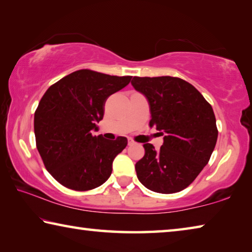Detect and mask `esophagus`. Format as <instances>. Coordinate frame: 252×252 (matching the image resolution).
Masks as SVG:
<instances>
[{"instance_id": "34e87169", "label": "esophagus", "mask_w": 252, "mask_h": 252, "mask_svg": "<svg viewBox=\"0 0 252 252\" xmlns=\"http://www.w3.org/2000/svg\"><path fill=\"white\" fill-rule=\"evenodd\" d=\"M127 144H129V146H132V144H134V141L132 139H129L127 140Z\"/></svg>"}]
</instances>
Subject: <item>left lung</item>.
<instances>
[{
    "instance_id": "left-lung-1",
    "label": "left lung",
    "mask_w": 252,
    "mask_h": 252,
    "mask_svg": "<svg viewBox=\"0 0 252 252\" xmlns=\"http://www.w3.org/2000/svg\"><path fill=\"white\" fill-rule=\"evenodd\" d=\"M131 84L147 97L150 126L164 135L160 150L143 144L146 153L135 163L136 176L155 192H179L193 182L215 150L218 129L212 106L179 78L134 76Z\"/></svg>"
}]
</instances>
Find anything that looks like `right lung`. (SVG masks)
<instances>
[{
  "mask_svg": "<svg viewBox=\"0 0 252 252\" xmlns=\"http://www.w3.org/2000/svg\"><path fill=\"white\" fill-rule=\"evenodd\" d=\"M131 78L79 70L51 85L42 96L34 113L36 148L46 170L62 186L87 191L111 176L114 158L127 140H106L92 131L103 119L106 99Z\"/></svg>",
  "mask_w": 252,
  "mask_h": 252,
  "instance_id": "right-lung-1",
  "label": "right lung"
}]
</instances>
